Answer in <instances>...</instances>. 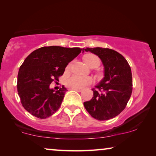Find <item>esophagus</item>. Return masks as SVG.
Returning a JSON list of instances; mask_svg holds the SVG:
<instances>
[{
    "instance_id": "34e87169",
    "label": "esophagus",
    "mask_w": 156,
    "mask_h": 156,
    "mask_svg": "<svg viewBox=\"0 0 156 156\" xmlns=\"http://www.w3.org/2000/svg\"><path fill=\"white\" fill-rule=\"evenodd\" d=\"M72 89H73V90L76 91H78V92H81V91H82V89H78V88H72Z\"/></svg>"
}]
</instances>
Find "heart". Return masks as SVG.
Wrapping results in <instances>:
<instances>
[{"mask_svg": "<svg viewBox=\"0 0 156 156\" xmlns=\"http://www.w3.org/2000/svg\"><path fill=\"white\" fill-rule=\"evenodd\" d=\"M84 61L87 65L92 67L94 65H99L100 60L99 57L94 55H87L84 57ZM71 67V64H69L67 67V70H69ZM92 78L90 76H82L77 74H72L65 79V84L70 88H83L85 86L92 83Z\"/></svg>", "mask_w": 156, "mask_h": 156, "instance_id": "obj_1", "label": "heart"}]
</instances>
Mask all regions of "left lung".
I'll return each instance as SVG.
<instances>
[{
  "label": "left lung",
  "mask_w": 156,
  "mask_h": 156,
  "mask_svg": "<svg viewBox=\"0 0 156 156\" xmlns=\"http://www.w3.org/2000/svg\"><path fill=\"white\" fill-rule=\"evenodd\" d=\"M97 55L104 66V77L92 89L94 97L84 102L89 114L98 121L114 118L124 110L133 89L131 69L126 59L108 48L83 49Z\"/></svg>",
  "instance_id": "obj_1"
}]
</instances>
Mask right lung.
<instances>
[{
  "instance_id": "obj_1",
  "label": "right lung",
  "mask_w": 156,
  "mask_h": 156,
  "mask_svg": "<svg viewBox=\"0 0 156 156\" xmlns=\"http://www.w3.org/2000/svg\"><path fill=\"white\" fill-rule=\"evenodd\" d=\"M83 50L59 46L42 47L26 57L18 74L17 89L21 104L30 114L44 119L58 110L67 89L50 88L52 82L59 81L68 63Z\"/></svg>"
}]
</instances>
